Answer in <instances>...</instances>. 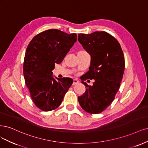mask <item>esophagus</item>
<instances>
[{"mask_svg":"<svg viewBox=\"0 0 148 148\" xmlns=\"http://www.w3.org/2000/svg\"><path fill=\"white\" fill-rule=\"evenodd\" d=\"M79 83V81L77 80H76V79H74V80H73V85H76V84H77Z\"/></svg>","mask_w":148,"mask_h":148,"instance_id":"1","label":"esophagus"}]
</instances>
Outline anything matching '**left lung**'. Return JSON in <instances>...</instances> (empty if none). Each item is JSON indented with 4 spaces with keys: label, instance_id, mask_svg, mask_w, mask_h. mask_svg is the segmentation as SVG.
I'll return each instance as SVG.
<instances>
[{
    "label": "left lung",
    "instance_id": "1",
    "mask_svg": "<svg viewBox=\"0 0 148 148\" xmlns=\"http://www.w3.org/2000/svg\"><path fill=\"white\" fill-rule=\"evenodd\" d=\"M78 40L91 56L89 71L84 80L94 79L92 86L82 81L85 92L78 97L85 111L99 114L110 105L120 87L125 69V59L120 44L105 31L79 34Z\"/></svg>",
    "mask_w": 148,
    "mask_h": 148
}]
</instances>
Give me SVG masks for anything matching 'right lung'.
I'll use <instances>...</instances> for the list:
<instances>
[{
  "instance_id": "1",
  "label": "right lung",
  "mask_w": 148,
  "mask_h": 148,
  "mask_svg": "<svg viewBox=\"0 0 148 148\" xmlns=\"http://www.w3.org/2000/svg\"><path fill=\"white\" fill-rule=\"evenodd\" d=\"M77 39L75 33L49 29L33 37L28 45L23 63L24 77L31 98L40 110L50 111L58 108L73 83L68 77L56 78V81L52 70L56 63L63 61Z\"/></svg>"
}]
</instances>
